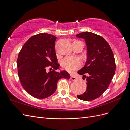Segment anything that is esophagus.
<instances>
[{
  "label": "esophagus",
  "instance_id": "esophagus-1",
  "mask_svg": "<svg viewBox=\"0 0 130 130\" xmlns=\"http://www.w3.org/2000/svg\"><path fill=\"white\" fill-rule=\"evenodd\" d=\"M70 78H71L72 80L75 81L77 79V77L76 76L74 75H71V77H70Z\"/></svg>",
  "mask_w": 130,
  "mask_h": 130
}]
</instances>
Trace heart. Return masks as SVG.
Masks as SVG:
<instances>
[{
    "label": "heart",
    "mask_w": 130,
    "mask_h": 130,
    "mask_svg": "<svg viewBox=\"0 0 130 130\" xmlns=\"http://www.w3.org/2000/svg\"><path fill=\"white\" fill-rule=\"evenodd\" d=\"M61 65L68 72H73L79 68L81 63L78 59L73 57H67L64 58L61 62Z\"/></svg>",
    "instance_id": "1"
}]
</instances>
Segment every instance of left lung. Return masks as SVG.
I'll use <instances>...</instances> for the list:
<instances>
[{
  "instance_id": "left-lung-1",
  "label": "left lung",
  "mask_w": 130,
  "mask_h": 130,
  "mask_svg": "<svg viewBox=\"0 0 130 130\" xmlns=\"http://www.w3.org/2000/svg\"><path fill=\"white\" fill-rule=\"evenodd\" d=\"M76 36L85 39L87 48V62L77 72L83 75L84 80L86 78L87 89L77 97L82 100L91 101L100 96L108 87L115 73V57L108 42L100 35L85 32Z\"/></svg>"
}]
</instances>
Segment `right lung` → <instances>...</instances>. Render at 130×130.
I'll use <instances>...</instances> for the list:
<instances>
[{
    "label": "right lung",
    "mask_w": 130,
    "mask_h": 130,
    "mask_svg": "<svg viewBox=\"0 0 130 130\" xmlns=\"http://www.w3.org/2000/svg\"><path fill=\"white\" fill-rule=\"evenodd\" d=\"M56 37L41 33L30 37L23 46L17 58L18 75L23 87L37 99L49 97L55 92L57 81L62 78L69 80L66 71L59 68L55 42ZM48 68L53 70L47 72Z\"/></svg>",
    "instance_id": "right-lung-1"
}]
</instances>
